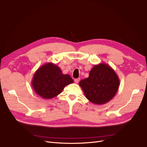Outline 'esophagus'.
I'll return each mask as SVG.
<instances>
[{"mask_svg":"<svg viewBox=\"0 0 147 147\" xmlns=\"http://www.w3.org/2000/svg\"><path fill=\"white\" fill-rule=\"evenodd\" d=\"M79 81H80V79H79V78H78V79H74V82L76 83V84H77V83H78Z\"/></svg>","mask_w":147,"mask_h":147,"instance_id":"obj_1","label":"esophagus"}]
</instances>
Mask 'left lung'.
<instances>
[{
    "instance_id": "1",
    "label": "left lung",
    "mask_w": 147,
    "mask_h": 147,
    "mask_svg": "<svg viewBox=\"0 0 147 147\" xmlns=\"http://www.w3.org/2000/svg\"><path fill=\"white\" fill-rule=\"evenodd\" d=\"M79 85L86 98L95 105H104L117 94L119 79L113 69L107 63L95 65L89 77L80 81Z\"/></svg>"
}]
</instances>
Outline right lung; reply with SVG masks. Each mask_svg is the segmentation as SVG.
Returning <instances> with one entry per match:
<instances>
[{"label":"right lung","instance_id":"right-lung-1","mask_svg":"<svg viewBox=\"0 0 147 147\" xmlns=\"http://www.w3.org/2000/svg\"><path fill=\"white\" fill-rule=\"evenodd\" d=\"M73 82L71 76L63 74L58 65L48 62L35 72L32 85L37 95L44 99H50L59 95L65 86Z\"/></svg>","mask_w":147,"mask_h":147}]
</instances>
